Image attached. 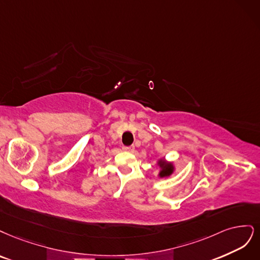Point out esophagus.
Instances as JSON below:
<instances>
[{"label": "esophagus", "instance_id": "1", "mask_svg": "<svg viewBox=\"0 0 260 260\" xmlns=\"http://www.w3.org/2000/svg\"><path fill=\"white\" fill-rule=\"evenodd\" d=\"M123 150H124V151H127V152H134V151H135V147H134V146L123 147Z\"/></svg>", "mask_w": 260, "mask_h": 260}]
</instances>
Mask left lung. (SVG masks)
Segmentation results:
<instances>
[{"instance_id": "left-lung-1", "label": "left lung", "mask_w": 260, "mask_h": 260, "mask_svg": "<svg viewBox=\"0 0 260 260\" xmlns=\"http://www.w3.org/2000/svg\"><path fill=\"white\" fill-rule=\"evenodd\" d=\"M156 165L160 167V171H158L157 176L160 178H165V177H170V176L175 172L176 167L173 162L166 161L164 157L158 158L156 161Z\"/></svg>"}]
</instances>
